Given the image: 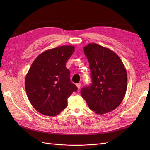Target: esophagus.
Returning a JSON list of instances; mask_svg holds the SVG:
<instances>
[{
	"mask_svg": "<svg viewBox=\"0 0 150 150\" xmlns=\"http://www.w3.org/2000/svg\"><path fill=\"white\" fill-rule=\"evenodd\" d=\"M76 87L78 88V89H80V88H81V84H80V83H77V84H76Z\"/></svg>",
	"mask_w": 150,
	"mask_h": 150,
	"instance_id": "obj_1",
	"label": "esophagus"
}]
</instances>
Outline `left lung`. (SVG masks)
<instances>
[{
	"label": "left lung",
	"instance_id": "obj_1",
	"mask_svg": "<svg viewBox=\"0 0 150 150\" xmlns=\"http://www.w3.org/2000/svg\"><path fill=\"white\" fill-rule=\"evenodd\" d=\"M89 62L92 83L81 90L89 108L104 114L119 106L127 88V74L123 63L112 50L97 44L84 47Z\"/></svg>",
	"mask_w": 150,
	"mask_h": 150
}]
</instances>
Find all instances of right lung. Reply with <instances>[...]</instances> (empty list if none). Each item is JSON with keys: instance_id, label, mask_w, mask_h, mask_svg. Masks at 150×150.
<instances>
[{"instance_id": "1", "label": "right lung", "mask_w": 150, "mask_h": 150, "mask_svg": "<svg viewBox=\"0 0 150 150\" xmlns=\"http://www.w3.org/2000/svg\"><path fill=\"white\" fill-rule=\"evenodd\" d=\"M75 51L73 45L49 49L35 59L25 80L27 97L34 108L47 116H55L67 106V98L78 89L70 81L66 63Z\"/></svg>"}]
</instances>
